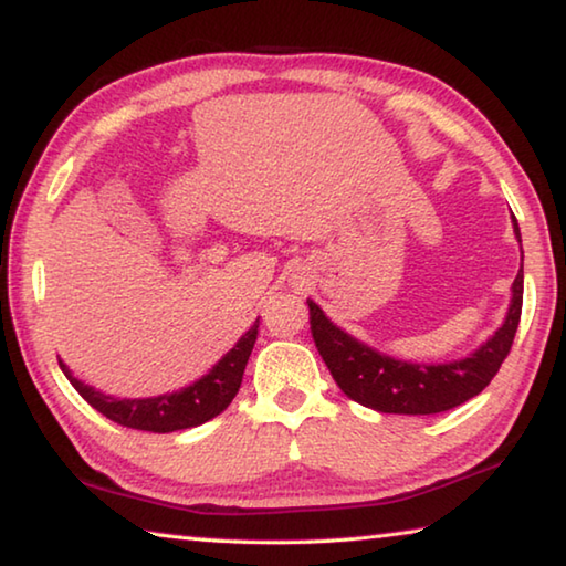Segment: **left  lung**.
Instances as JSON below:
<instances>
[{"mask_svg": "<svg viewBox=\"0 0 566 566\" xmlns=\"http://www.w3.org/2000/svg\"><path fill=\"white\" fill-rule=\"evenodd\" d=\"M512 224L516 242L522 244L520 224L514 217ZM522 296L524 266L516 272L510 310H506L502 327L469 357L444 364H421L389 357V354L369 347V344L337 327L317 302L306 300V304H310L314 344H317L324 364H327L344 395L364 407L385 411V415H437V411L464 405L467 399L476 397L494 379L512 349L516 327H520Z\"/></svg>", "mask_w": 566, "mask_h": 566, "instance_id": "8db88e82", "label": "left lung"}]
</instances>
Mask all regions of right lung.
Returning a JSON list of instances; mask_svg holds the SVG:
<instances>
[{
    "label": "right lung",
    "mask_w": 566,
    "mask_h": 566,
    "mask_svg": "<svg viewBox=\"0 0 566 566\" xmlns=\"http://www.w3.org/2000/svg\"><path fill=\"white\" fill-rule=\"evenodd\" d=\"M256 332H260V319L249 327L239 342L219 359L205 377L191 381L189 387L159 397H112L104 391L84 385L82 379L72 375V369L60 359L64 377L72 381V387L90 401V405L102 411L104 417L117 421L122 427L142 429V432H177V429L199 427L205 421L214 419L217 415L232 405L237 397L239 385H242L244 367L249 354L254 349Z\"/></svg>",
    "instance_id": "1"
}]
</instances>
